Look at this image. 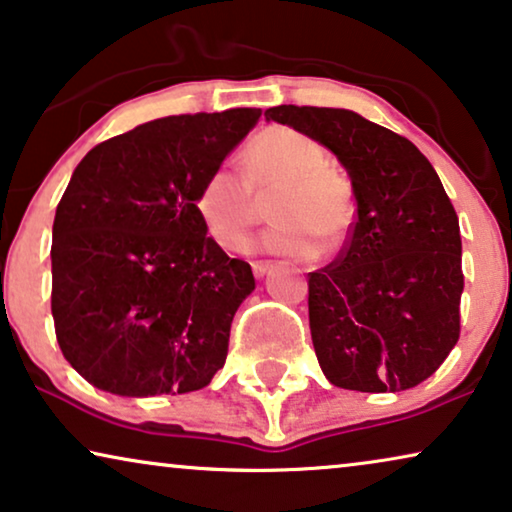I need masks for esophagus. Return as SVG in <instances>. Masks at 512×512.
<instances>
[{"mask_svg": "<svg viewBox=\"0 0 512 512\" xmlns=\"http://www.w3.org/2000/svg\"><path fill=\"white\" fill-rule=\"evenodd\" d=\"M270 268H272L270 261H254V263H251V270H254V275H256L258 279H261Z\"/></svg>", "mask_w": 512, "mask_h": 512, "instance_id": "1", "label": "esophagus"}]
</instances>
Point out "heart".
Instances as JSON below:
<instances>
[{
    "label": "heart",
    "mask_w": 512,
    "mask_h": 512,
    "mask_svg": "<svg viewBox=\"0 0 512 512\" xmlns=\"http://www.w3.org/2000/svg\"><path fill=\"white\" fill-rule=\"evenodd\" d=\"M275 191L268 205L275 221L261 247L293 258L333 254L354 226V186L326 165V153L312 137L293 128L263 130L247 144L242 174L216 165L195 193L207 235L228 251H242L261 216L258 200Z\"/></svg>",
    "instance_id": "heart-1"
}]
</instances>
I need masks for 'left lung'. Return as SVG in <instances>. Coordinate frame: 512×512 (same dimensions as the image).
I'll return each mask as SVG.
<instances>
[{
  "label": "left lung",
  "mask_w": 512,
  "mask_h": 512,
  "mask_svg": "<svg viewBox=\"0 0 512 512\" xmlns=\"http://www.w3.org/2000/svg\"><path fill=\"white\" fill-rule=\"evenodd\" d=\"M268 121L331 149L352 179L345 247L310 272L312 345L340 389L403 391L431 377L459 340V219L410 139L349 109L279 104Z\"/></svg>",
  "instance_id": "left-lung-1"
}]
</instances>
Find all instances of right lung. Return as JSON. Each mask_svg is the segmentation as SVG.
<instances>
[{
	"label": "right lung",
	"mask_w": 512,
	"mask_h": 512,
	"mask_svg": "<svg viewBox=\"0 0 512 512\" xmlns=\"http://www.w3.org/2000/svg\"><path fill=\"white\" fill-rule=\"evenodd\" d=\"M261 109L156 118L76 165L53 221L51 312L72 368L118 396L207 387L256 289L202 226L195 193Z\"/></svg>",
	"instance_id": "add662e5"
}]
</instances>
